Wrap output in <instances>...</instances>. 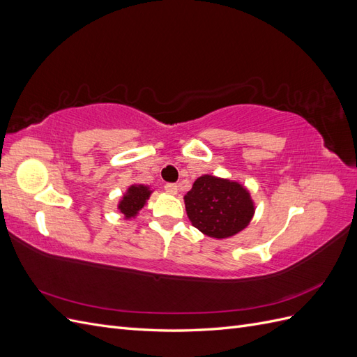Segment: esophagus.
I'll return each instance as SVG.
<instances>
[{"mask_svg":"<svg viewBox=\"0 0 357 357\" xmlns=\"http://www.w3.org/2000/svg\"><path fill=\"white\" fill-rule=\"evenodd\" d=\"M164 189H165L167 193H169V195H176L177 190H178V186L176 185V183H167Z\"/></svg>","mask_w":357,"mask_h":357,"instance_id":"esophagus-1","label":"esophagus"}]
</instances>
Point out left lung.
<instances>
[{"mask_svg": "<svg viewBox=\"0 0 357 357\" xmlns=\"http://www.w3.org/2000/svg\"><path fill=\"white\" fill-rule=\"evenodd\" d=\"M192 225L213 238L235 235L253 218V202L248 192L235 181L202 176L185 197Z\"/></svg>", "mask_w": 357, "mask_h": 357, "instance_id": "1", "label": "left lung"}]
</instances>
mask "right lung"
I'll return each mask as SVG.
<instances>
[{"label": "right lung", "mask_w": 357, "mask_h": 357, "mask_svg": "<svg viewBox=\"0 0 357 357\" xmlns=\"http://www.w3.org/2000/svg\"><path fill=\"white\" fill-rule=\"evenodd\" d=\"M150 195V190L139 185V186H131L128 189L126 195L123 199L119 204V208L126 215V218H134V215L138 213V210H142L144 207V202Z\"/></svg>", "instance_id": "right-lung-1"}]
</instances>
